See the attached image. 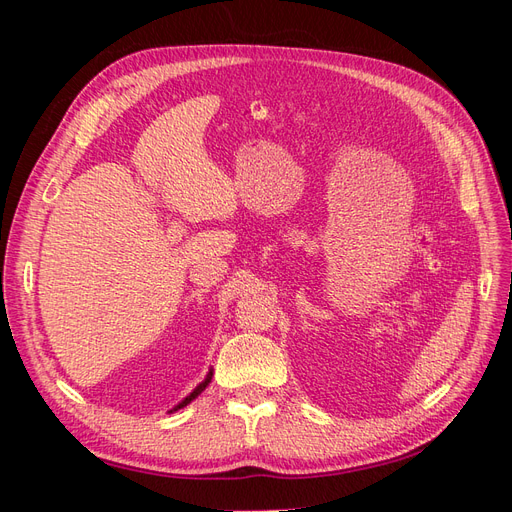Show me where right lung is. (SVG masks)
Returning <instances> with one entry per match:
<instances>
[{"instance_id": "obj_1", "label": "right lung", "mask_w": 512, "mask_h": 512, "mask_svg": "<svg viewBox=\"0 0 512 512\" xmlns=\"http://www.w3.org/2000/svg\"><path fill=\"white\" fill-rule=\"evenodd\" d=\"M211 376H213V371H209V374H207V378H205L203 382H200V384L196 386V389H194V391H192V393H190L188 397H185V399L181 401V404H177V406H175L173 410H170V412H175V410H181V408H185V406H188V404H190V401H192V399H196V397H198L200 393H203V391H205V386H207V384L211 382Z\"/></svg>"}]
</instances>
